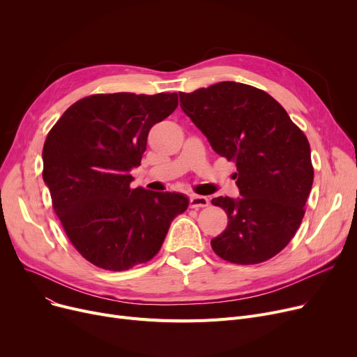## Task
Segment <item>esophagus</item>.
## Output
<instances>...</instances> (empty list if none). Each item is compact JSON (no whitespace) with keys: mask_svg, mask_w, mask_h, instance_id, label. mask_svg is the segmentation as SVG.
<instances>
[{"mask_svg":"<svg viewBox=\"0 0 357 357\" xmlns=\"http://www.w3.org/2000/svg\"><path fill=\"white\" fill-rule=\"evenodd\" d=\"M210 205V199L207 197H202V195H191L190 199V207L191 208H204V207H208Z\"/></svg>","mask_w":357,"mask_h":357,"instance_id":"esophagus-1","label":"esophagus"}]
</instances>
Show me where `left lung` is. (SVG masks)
<instances>
[{"label":"left lung","mask_w":357,"mask_h":357,"mask_svg":"<svg viewBox=\"0 0 357 357\" xmlns=\"http://www.w3.org/2000/svg\"><path fill=\"white\" fill-rule=\"evenodd\" d=\"M181 108L215 153L236 162L240 197L211 202L229 217L213 250L237 265L261 264L282 250L304 217L314 169L305 135L265 91L218 82L179 92Z\"/></svg>","instance_id":"left-lung-1"}]
</instances>
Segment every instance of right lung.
Here are the masks:
<instances>
[{
	"label": "right lung",
	"mask_w": 357,
	"mask_h": 357,
	"mask_svg": "<svg viewBox=\"0 0 357 357\" xmlns=\"http://www.w3.org/2000/svg\"><path fill=\"white\" fill-rule=\"evenodd\" d=\"M176 107V92L98 93L70 105L49 131L43 181L70 243L92 265L146 264L188 208L183 194L130 188L150 128Z\"/></svg>",
	"instance_id": "add662e5"
}]
</instances>
